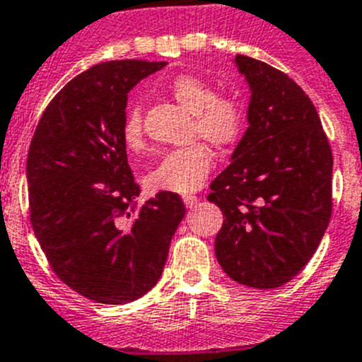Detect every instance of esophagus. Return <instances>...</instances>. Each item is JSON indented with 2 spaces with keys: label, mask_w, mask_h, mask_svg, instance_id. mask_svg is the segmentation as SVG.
Segmentation results:
<instances>
[{
  "label": "esophagus",
  "mask_w": 362,
  "mask_h": 362,
  "mask_svg": "<svg viewBox=\"0 0 362 362\" xmlns=\"http://www.w3.org/2000/svg\"><path fill=\"white\" fill-rule=\"evenodd\" d=\"M197 201L199 199L195 197V195H185L183 197V203L187 204V208H194L195 204H197Z\"/></svg>",
  "instance_id": "esophagus-1"
}]
</instances>
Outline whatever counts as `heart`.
Segmentation results:
<instances>
[{
    "label": "heart",
    "mask_w": 362,
    "mask_h": 362,
    "mask_svg": "<svg viewBox=\"0 0 362 362\" xmlns=\"http://www.w3.org/2000/svg\"><path fill=\"white\" fill-rule=\"evenodd\" d=\"M168 93L181 107L194 115V138H201L215 148H228L240 140L246 127V109L237 98L217 95L206 81L194 75L172 78ZM122 138L131 151L145 147L144 124L138 107H129L125 112ZM211 165L214 158L203 144L188 145L165 154L147 174L145 185L152 192L190 194L203 187Z\"/></svg>",
    "instance_id": "heart-1"
}]
</instances>
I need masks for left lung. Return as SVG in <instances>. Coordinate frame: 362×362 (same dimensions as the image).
I'll use <instances>...</instances> for the list:
<instances>
[{
    "label": "left lung",
    "instance_id": "obj_1",
    "mask_svg": "<svg viewBox=\"0 0 362 362\" xmlns=\"http://www.w3.org/2000/svg\"><path fill=\"white\" fill-rule=\"evenodd\" d=\"M250 84L247 124L208 201L224 215L215 255L231 280L274 289L313 258L332 214V151L303 89L280 69L237 55Z\"/></svg>",
    "mask_w": 362,
    "mask_h": 362
}]
</instances>
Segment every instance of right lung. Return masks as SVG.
I'll use <instances>...</instances> for the list:
<instances>
[{
    "instance_id": "1",
    "label": "right lung",
    "mask_w": 362,
    "mask_h": 362,
    "mask_svg": "<svg viewBox=\"0 0 362 362\" xmlns=\"http://www.w3.org/2000/svg\"><path fill=\"white\" fill-rule=\"evenodd\" d=\"M165 66H93L55 95L30 144V221L39 246L53 273L97 303H129L158 284L187 211L172 192L138 203L122 138L127 93Z\"/></svg>"
}]
</instances>
